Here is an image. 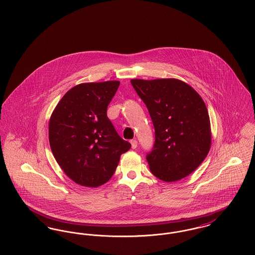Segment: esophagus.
<instances>
[{
  "instance_id": "1",
  "label": "esophagus",
  "mask_w": 255,
  "mask_h": 255,
  "mask_svg": "<svg viewBox=\"0 0 255 255\" xmlns=\"http://www.w3.org/2000/svg\"><path fill=\"white\" fill-rule=\"evenodd\" d=\"M131 145H132L133 149H135L137 147V141L135 139H132L131 140Z\"/></svg>"
}]
</instances>
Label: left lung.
I'll return each mask as SVG.
<instances>
[{
  "label": "left lung",
  "instance_id": "obj_1",
  "mask_svg": "<svg viewBox=\"0 0 255 255\" xmlns=\"http://www.w3.org/2000/svg\"><path fill=\"white\" fill-rule=\"evenodd\" d=\"M155 128V143L146 159L152 174L176 182L191 174L206 158L211 144L209 116L192 87L175 78L132 79Z\"/></svg>",
  "mask_w": 255,
  "mask_h": 255
}]
</instances>
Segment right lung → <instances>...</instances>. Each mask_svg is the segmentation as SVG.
I'll return each instance as SVG.
<instances>
[{
  "instance_id": "1",
  "label": "right lung",
  "mask_w": 255,
  "mask_h": 255,
  "mask_svg": "<svg viewBox=\"0 0 255 255\" xmlns=\"http://www.w3.org/2000/svg\"><path fill=\"white\" fill-rule=\"evenodd\" d=\"M120 81L82 83L61 98L49 124L50 149L73 182L97 187L114 175L131 144L122 139L107 117Z\"/></svg>"
}]
</instances>
